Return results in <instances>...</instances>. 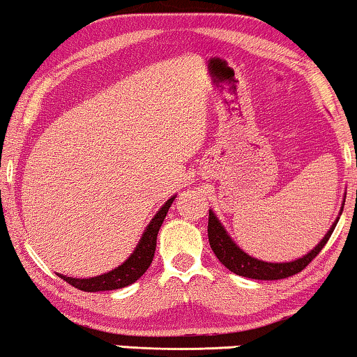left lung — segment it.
<instances>
[{
  "instance_id": "obj_1",
  "label": "left lung",
  "mask_w": 357,
  "mask_h": 357,
  "mask_svg": "<svg viewBox=\"0 0 357 357\" xmlns=\"http://www.w3.org/2000/svg\"><path fill=\"white\" fill-rule=\"evenodd\" d=\"M343 207H344V200L340 208L338 217H336L333 225H331L330 229L327 231V234L322 238V241H320L312 250H309L307 254L303 255V257L291 260V262H264V260L255 259L248 252H244V250L241 249L233 239H231L228 231L225 229L222 222H220L217 215L213 213V210H208V243L220 262H222L229 272L239 275V277L252 278V280L288 278V277H293L296 273H299L301 270L307 267V265L317 257V254L324 249V245L327 244L331 233H333L336 223H338L341 213H343Z\"/></svg>"
}]
</instances>
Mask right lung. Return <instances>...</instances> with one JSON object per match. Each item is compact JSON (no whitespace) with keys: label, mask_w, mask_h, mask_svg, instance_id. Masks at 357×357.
Returning a JSON list of instances; mask_svg holds the SVG:
<instances>
[{"label":"right lung","mask_w":357,"mask_h":357,"mask_svg":"<svg viewBox=\"0 0 357 357\" xmlns=\"http://www.w3.org/2000/svg\"><path fill=\"white\" fill-rule=\"evenodd\" d=\"M174 199H176V195H173L172 199H168L167 202L163 204V207L155 213V217L150 220L147 228L144 229L142 238L139 239L134 252L130 254L129 257L119 265V267L113 268L112 272H107L92 278H73V277H66V275L58 273L59 278H63L66 283L73 284L74 288H77L80 291H87V293L119 289V288H124V286L132 284L134 281H137L145 272H147L150 264H152L153 255H155V248H157L158 229L162 228L163 220L167 217L168 210L174 202Z\"/></svg>","instance_id":"obj_1"}]
</instances>
